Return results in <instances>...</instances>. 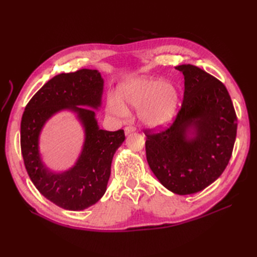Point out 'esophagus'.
Returning <instances> with one entry per match:
<instances>
[{
    "label": "esophagus",
    "instance_id": "esophagus-1",
    "mask_svg": "<svg viewBox=\"0 0 257 257\" xmlns=\"http://www.w3.org/2000/svg\"><path fill=\"white\" fill-rule=\"evenodd\" d=\"M135 131H136V128L134 126H132V125H128V126H126L125 128H124V132H125V135H128L131 133H133V132H135Z\"/></svg>",
    "mask_w": 257,
    "mask_h": 257
}]
</instances>
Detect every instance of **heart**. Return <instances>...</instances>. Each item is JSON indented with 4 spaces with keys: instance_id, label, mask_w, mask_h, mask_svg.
<instances>
[{
    "instance_id": "1",
    "label": "heart",
    "mask_w": 257,
    "mask_h": 257,
    "mask_svg": "<svg viewBox=\"0 0 257 257\" xmlns=\"http://www.w3.org/2000/svg\"><path fill=\"white\" fill-rule=\"evenodd\" d=\"M118 93L123 104L139 107V119L150 126L167 123L177 109L178 92L169 82H158L144 77L133 78L122 82ZM120 102L119 99L110 98L108 110L119 116L126 115V107Z\"/></svg>"
}]
</instances>
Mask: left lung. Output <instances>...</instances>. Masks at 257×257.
Segmentation results:
<instances>
[{
    "label": "left lung",
    "mask_w": 257,
    "mask_h": 257,
    "mask_svg": "<svg viewBox=\"0 0 257 257\" xmlns=\"http://www.w3.org/2000/svg\"><path fill=\"white\" fill-rule=\"evenodd\" d=\"M176 68L184 76L181 108L166 130L144 131L146 155L166 189L188 195L206 189L226 168L236 141L237 115L227 89L215 77L191 64Z\"/></svg>",
    "instance_id": "8db88e82"
}]
</instances>
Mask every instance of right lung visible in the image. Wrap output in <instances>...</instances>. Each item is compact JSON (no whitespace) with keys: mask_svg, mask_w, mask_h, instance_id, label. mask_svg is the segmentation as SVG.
Segmentation results:
<instances>
[{"mask_svg":"<svg viewBox=\"0 0 257 257\" xmlns=\"http://www.w3.org/2000/svg\"><path fill=\"white\" fill-rule=\"evenodd\" d=\"M103 85L104 80L96 69L83 68L57 75L35 93L22 114L20 145L28 175L41 194L66 210H83L102 198L110 177L113 154L125 139L123 130L109 132L97 125L92 108L100 106ZM63 109L77 113L86 139L75 166L56 174L41 162L38 138L45 121Z\"/></svg>","mask_w":257,"mask_h":257,"instance_id":"add662e5","label":"right lung"}]
</instances>
